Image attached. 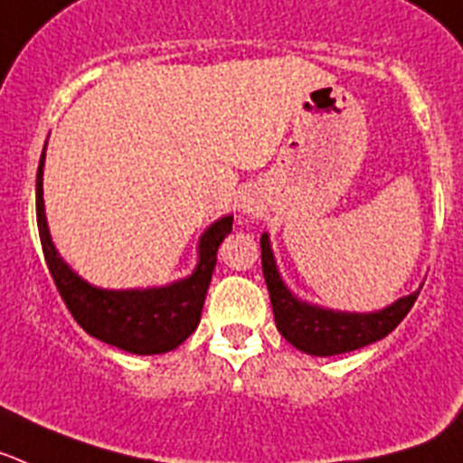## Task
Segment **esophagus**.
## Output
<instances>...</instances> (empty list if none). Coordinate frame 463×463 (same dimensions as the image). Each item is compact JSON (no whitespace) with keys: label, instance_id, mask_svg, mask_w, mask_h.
<instances>
[{"label":"esophagus","instance_id":"esophagus-1","mask_svg":"<svg viewBox=\"0 0 463 463\" xmlns=\"http://www.w3.org/2000/svg\"><path fill=\"white\" fill-rule=\"evenodd\" d=\"M244 212H251V209H249V204H247V207H244Z\"/></svg>","mask_w":463,"mask_h":463}]
</instances>
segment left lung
I'll use <instances>...</instances> for the list:
<instances>
[{
  "label": "left lung",
  "instance_id": "left-lung-1",
  "mask_svg": "<svg viewBox=\"0 0 463 463\" xmlns=\"http://www.w3.org/2000/svg\"><path fill=\"white\" fill-rule=\"evenodd\" d=\"M260 263L270 293L277 331L296 349L312 356H335L377 343L399 326L415 305L420 288L377 312H335L298 300L281 281L268 232L260 235Z\"/></svg>",
  "mask_w": 463,
  "mask_h": 463
}]
</instances>
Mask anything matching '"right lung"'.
<instances>
[{
	"label": "right lung",
	"mask_w": 463,
	"mask_h": 463,
	"mask_svg": "<svg viewBox=\"0 0 463 463\" xmlns=\"http://www.w3.org/2000/svg\"><path fill=\"white\" fill-rule=\"evenodd\" d=\"M46 151V146H43ZM43 160L37 170V226L43 259L76 324L102 343L130 354H165L176 349L200 324L204 296L216 265L219 244L232 231V216L214 221L198 244V265L186 279L167 287L109 291L88 284L60 259L43 212Z\"/></svg>",
	"instance_id": "obj_1"
}]
</instances>
